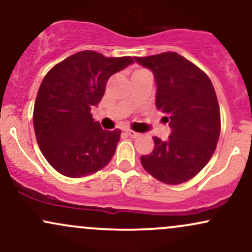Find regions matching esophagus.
I'll list each match as a JSON object with an SVG mask.
<instances>
[{
  "mask_svg": "<svg viewBox=\"0 0 252 252\" xmlns=\"http://www.w3.org/2000/svg\"><path fill=\"white\" fill-rule=\"evenodd\" d=\"M126 132L130 136V137H134V138L138 137V136H140V134H138V132H136V131H134V130H130V129H126Z\"/></svg>",
  "mask_w": 252,
  "mask_h": 252,
  "instance_id": "obj_1",
  "label": "esophagus"
}]
</instances>
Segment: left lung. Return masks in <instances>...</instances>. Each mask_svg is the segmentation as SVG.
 <instances>
[{"mask_svg": "<svg viewBox=\"0 0 252 252\" xmlns=\"http://www.w3.org/2000/svg\"><path fill=\"white\" fill-rule=\"evenodd\" d=\"M135 60L153 72L156 108L168 117V140L154 138V149L141 156L143 168L158 181L179 185L206 166L220 135V110L210 78L175 52Z\"/></svg>", "mask_w": 252, "mask_h": 252, "instance_id": "8db88e82", "label": "left lung"}]
</instances>
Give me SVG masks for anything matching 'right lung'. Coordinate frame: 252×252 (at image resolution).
Returning <instances> with one entry per match:
<instances>
[{
    "label": "right lung",
    "mask_w": 252,
    "mask_h": 252,
    "mask_svg": "<svg viewBox=\"0 0 252 252\" xmlns=\"http://www.w3.org/2000/svg\"><path fill=\"white\" fill-rule=\"evenodd\" d=\"M132 63L131 57L82 51L43 78L34 104V131L42 155L60 174L82 178L110 162L121 130H103L91 109L102 99L109 78Z\"/></svg>",
    "instance_id": "1"
}]
</instances>
